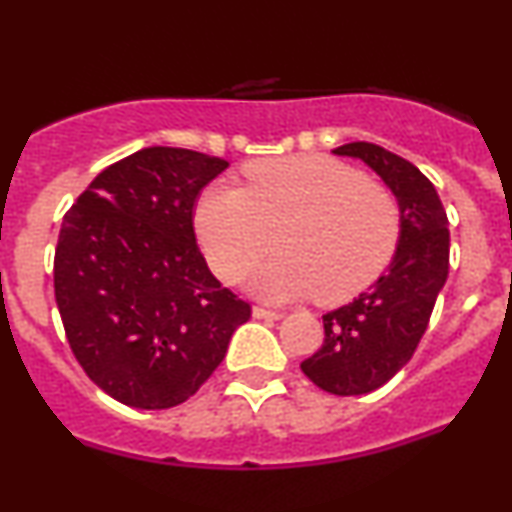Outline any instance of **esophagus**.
<instances>
[{
	"instance_id": "obj_1",
	"label": "esophagus",
	"mask_w": 512,
	"mask_h": 512,
	"mask_svg": "<svg viewBox=\"0 0 512 512\" xmlns=\"http://www.w3.org/2000/svg\"><path fill=\"white\" fill-rule=\"evenodd\" d=\"M252 315H255L257 320H279V317H284V313H279V310L262 308V305H255V308H252Z\"/></svg>"
}]
</instances>
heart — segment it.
<instances>
[{
  "label": "heart",
  "instance_id": "1",
  "mask_svg": "<svg viewBox=\"0 0 512 512\" xmlns=\"http://www.w3.org/2000/svg\"><path fill=\"white\" fill-rule=\"evenodd\" d=\"M248 185H216L197 207V233L223 281H240L274 248L284 252L255 276L274 301L320 293L342 301L366 289L399 240V204L378 182L337 158L305 154L255 161Z\"/></svg>",
  "mask_w": 512,
  "mask_h": 512
}]
</instances>
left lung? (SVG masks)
<instances>
[{"label":"left lung","instance_id":"obj_1","mask_svg":"<svg viewBox=\"0 0 512 512\" xmlns=\"http://www.w3.org/2000/svg\"><path fill=\"white\" fill-rule=\"evenodd\" d=\"M368 163L399 202V243L387 272L361 296L322 315L325 342L301 370L320 390L351 397L383 387L414 356L450 267L448 214L433 182L378 144L334 149Z\"/></svg>","mask_w":512,"mask_h":512}]
</instances>
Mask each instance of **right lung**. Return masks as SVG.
<instances>
[{
	"instance_id": "right-lung-1",
	"label": "right lung",
	"mask_w": 512,
	"mask_h": 512,
	"mask_svg": "<svg viewBox=\"0 0 512 512\" xmlns=\"http://www.w3.org/2000/svg\"><path fill=\"white\" fill-rule=\"evenodd\" d=\"M221 158L149 146L93 178L64 214L55 301L76 361L134 409H170L209 380L250 303L209 272L195 204Z\"/></svg>"
}]
</instances>
